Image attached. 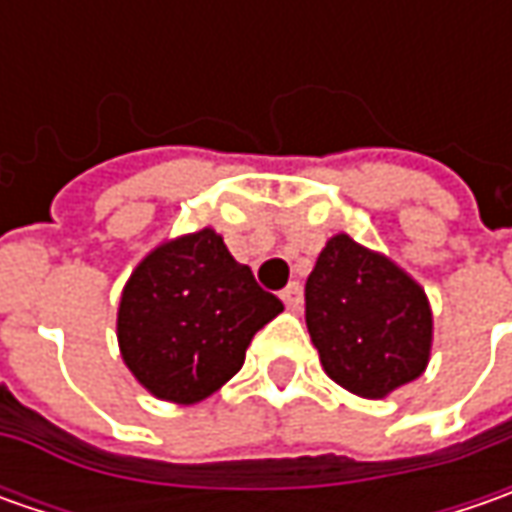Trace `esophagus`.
Listing matches in <instances>:
<instances>
[{
    "instance_id": "1",
    "label": "esophagus",
    "mask_w": 512,
    "mask_h": 512,
    "mask_svg": "<svg viewBox=\"0 0 512 512\" xmlns=\"http://www.w3.org/2000/svg\"><path fill=\"white\" fill-rule=\"evenodd\" d=\"M282 302H285L290 310H299V307H302V285H299V282H290V285L282 290Z\"/></svg>"
}]
</instances>
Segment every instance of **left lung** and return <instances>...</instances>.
Segmentation results:
<instances>
[{
    "label": "left lung",
    "mask_w": 512,
    "mask_h": 512,
    "mask_svg": "<svg viewBox=\"0 0 512 512\" xmlns=\"http://www.w3.org/2000/svg\"><path fill=\"white\" fill-rule=\"evenodd\" d=\"M305 319L327 376L364 399H384L430 362L433 313L422 285L347 233L327 242L307 276Z\"/></svg>",
    "instance_id": "8db88e82"
}]
</instances>
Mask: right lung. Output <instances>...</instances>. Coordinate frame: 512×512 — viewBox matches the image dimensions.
I'll return each mask as SVG.
<instances>
[{"label": "right lung", "instance_id": "right-lung-1", "mask_svg": "<svg viewBox=\"0 0 512 512\" xmlns=\"http://www.w3.org/2000/svg\"><path fill=\"white\" fill-rule=\"evenodd\" d=\"M282 310L205 227L162 242L136 265L116 336L136 382L156 399L196 404L242 370L250 339Z\"/></svg>", "mask_w": 512, "mask_h": 512}]
</instances>
